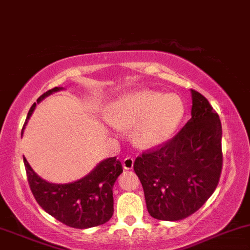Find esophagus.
Masks as SVG:
<instances>
[{
  "mask_svg": "<svg viewBox=\"0 0 250 250\" xmlns=\"http://www.w3.org/2000/svg\"><path fill=\"white\" fill-rule=\"evenodd\" d=\"M122 165H123V168H125V169H131V168H133V166H134V159L131 158V156H127V158L123 160Z\"/></svg>",
  "mask_w": 250,
  "mask_h": 250,
  "instance_id": "esophagus-1",
  "label": "esophagus"
}]
</instances>
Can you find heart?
Wrapping results in <instances>:
<instances>
[{"instance_id":"1","label":"heart","mask_w":250,"mask_h":250,"mask_svg":"<svg viewBox=\"0 0 250 250\" xmlns=\"http://www.w3.org/2000/svg\"><path fill=\"white\" fill-rule=\"evenodd\" d=\"M185 105L178 95L152 90L130 92L106 109V119L115 127L134 125L133 139L139 146L153 148L168 141L182 123Z\"/></svg>"}]
</instances>
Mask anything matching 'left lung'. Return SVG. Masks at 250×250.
Returning <instances> with one entry per match:
<instances>
[{"label":"left lung","instance_id":"left-lung-1","mask_svg":"<svg viewBox=\"0 0 250 250\" xmlns=\"http://www.w3.org/2000/svg\"><path fill=\"white\" fill-rule=\"evenodd\" d=\"M191 119L166 144L134 161L147 210L160 221H180L209 199L223 164L222 125L209 101L191 90Z\"/></svg>","mask_w":250,"mask_h":250}]
</instances>
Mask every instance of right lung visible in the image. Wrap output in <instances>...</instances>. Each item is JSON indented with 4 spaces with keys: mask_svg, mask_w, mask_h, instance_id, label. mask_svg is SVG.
<instances>
[{
    "mask_svg": "<svg viewBox=\"0 0 250 250\" xmlns=\"http://www.w3.org/2000/svg\"><path fill=\"white\" fill-rule=\"evenodd\" d=\"M64 87H53L38 98L39 103ZM37 103L29 109L24 125L34 111ZM29 188L38 204L52 217L65 226L87 229L106 223L114 213L112 186L122 173V165L116 156L101 161L97 166L77 182L68 184L48 183L33 171L23 158Z\"/></svg>",
    "mask_w": 250,
    "mask_h": 250,
    "instance_id": "1",
    "label": "right lung"
}]
</instances>
